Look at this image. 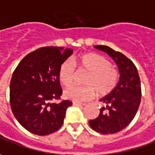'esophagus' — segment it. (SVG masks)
<instances>
[{
    "label": "esophagus",
    "instance_id": "esophagus-1",
    "mask_svg": "<svg viewBox=\"0 0 155 155\" xmlns=\"http://www.w3.org/2000/svg\"><path fill=\"white\" fill-rule=\"evenodd\" d=\"M85 103H81V102H77V101H73V106H76V107H82L84 106Z\"/></svg>",
    "mask_w": 155,
    "mask_h": 155
}]
</instances>
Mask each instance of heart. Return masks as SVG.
Segmentation results:
<instances>
[{
  "label": "heart",
  "mask_w": 155,
  "mask_h": 155,
  "mask_svg": "<svg viewBox=\"0 0 155 155\" xmlns=\"http://www.w3.org/2000/svg\"><path fill=\"white\" fill-rule=\"evenodd\" d=\"M63 61L58 71L59 80L61 84L69 86L74 79V65L89 73L85 80L87 86H71L64 91V97L74 101L81 102L94 96L97 92L99 96L109 94L115 89L120 80V74L110 61L101 54L95 53H85Z\"/></svg>",
  "instance_id": "1"
}]
</instances>
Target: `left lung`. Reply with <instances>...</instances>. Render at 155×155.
I'll list each match as a JSON object with an SVG mask.
<instances>
[{
    "instance_id": "8db88e82",
    "label": "left lung",
    "mask_w": 155,
    "mask_h": 155,
    "mask_svg": "<svg viewBox=\"0 0 155 155\" xmlns=\"http://www.w3.org/2000/svg\"><path fill=\"white\" fill-rule=\"evenodd\" d=\"M113 58L120 72L115 89L100 101L105 104L96 119L89 120L91 128L102 134H115L124 129L134 118L141 98L140 80L135 65L123 54L107 46H94Z\"/></svg>"
}]
</instances>
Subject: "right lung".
<instances>
[{
    "mask_svg": "<svg viewBox=\"0 0 155 155\" xmlns=\"http://www.w3.org/2000/svg\"><path fill=\"white\" fill-rule=\"evenodd\" d=\"M73 54L70 48L45 47L27 54L10 81V106L18 122L37 135H48L62 126L70 101L59 100L62 89L58 71Z\"/></svg>",
    "mask_w": 155,
    "mask_h": 155,
    "instance_id": "1",
    "label": "right lung"
}]
</instances>
